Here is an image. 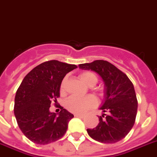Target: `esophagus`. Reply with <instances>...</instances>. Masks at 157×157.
<instances>
[{
	"mask_svg": "<svg viewBox=\"0 0 157 157\" xmlns=\"http://www.w3.org/2000/svg\"><path fill=\"white\" fill-rule=\"evenodd\" d=\"M74 116H75V117H78V118H83V117H84V114H75Z\"/></svg>",
	"mask_w": 157,
	"mask_h": 157,
	"instance_id": "1",
	"label": "esophagus"
}]
</instances>
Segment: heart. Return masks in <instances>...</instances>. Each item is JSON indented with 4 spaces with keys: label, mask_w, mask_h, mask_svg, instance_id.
I'll return each instance as SVG.
<instances>
[{
    "label": "heart",
    "mask_w": 157,
    "mask_h": 157,
    "mask_svg": "<svg viewBox=\"0 0 157 157\" xmlns=\"http://www.w3.org/2000/svg\"><path fill=\"white\" fill-rule=\"evenodd\" d=\"M79 77H80V80L88 86H94V85H96L97 81H98L96 75L91 72H81V74L79 75ZM64 83H65V80H63L61 83V91L63 90ZM95 104H96V100L92 96H86L83 97V98L71 97L66 101V108L72 113L82 114L87 109L94 106Z\"/></svg>",
    "instance_id": "b5f03b06"
}]
</instances>
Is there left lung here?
I'll use <instances>...</instances> for the list:
<instances>
[{
  "label": "left lung",
  "mask_w": 157,
  "mask_h": 157,
  "mask_svg": "<svg viewBox=\"0 0 157 157\" xmlns=\"http://www.w3.org/2000/svg\"><path fill=\"white\" fill-rule=\"evenodd\" d=\"M84 70L97 72L104 81L105 100L100 109L96 127L87 129L92 139L104 144H114L123 140L135 124L138 101L134 85L124 72L105 60L79 64Z\"/></svg>",
  "instance_id": "obj_1"
}]
</instances>
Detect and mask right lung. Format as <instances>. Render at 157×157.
Instances as JSON below:
<instances>
[{
  "mask_svg": "<svg viewBox=\"0 0 157 157\" xmlns=\"http://www.w3.org/2000/svg\"><path fill=\"white\" fill-rule=\"evenodd\" d=\"M75 64L50 60L34 67L17 90L14 115L21 132L37 144H48L62 138L74 116L61 107L57 115L50 112L51 103L59 97L61 82Z\"/></svg>",
  "mask_w": 157,
  "mask_h": 157,
  "instance_id": "obj_1",
  "label": "right lung"
}]
</instances>
